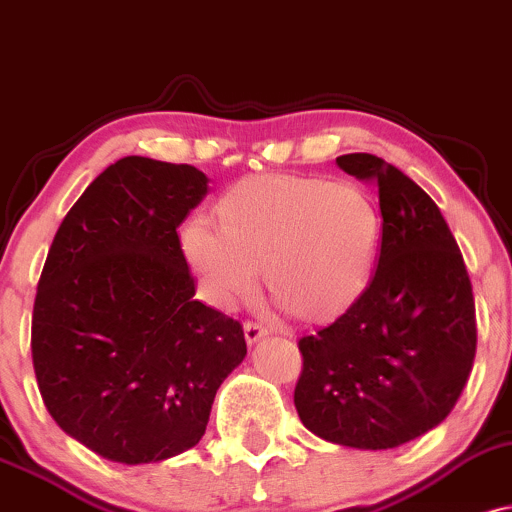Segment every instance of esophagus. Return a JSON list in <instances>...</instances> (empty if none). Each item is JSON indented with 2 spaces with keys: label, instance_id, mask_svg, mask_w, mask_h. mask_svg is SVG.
Segmentation results:
<instances>
[{
  "label": "esophagus",
  "instance_id": "1",
  "mask_svg": "<svg viewBox=\"0 0 512 512\" xmlns=\"http://www.w3.org/2000/svg\"><path fill=\"white\" fill-rule=\"evenodd\" d=\"M266 335H268V330L263 326H258V323H254V321L244 323V338H246V342H249V345H254V342L266 338Z\"/></svg>",
  "mask_w": 512,
  "mask_h": 512
}]
</instances>
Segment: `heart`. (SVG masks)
Segmentation results:
<instances>
[{
    "label": "heart",
    "instance_id": "1",
    "mask_svg": "<svg viewBox=\"0 0 512 512\" xmlns=\"http://www.w3.org/2000/svg\"><path fill=\"white\" fill-rule=\"evenodd\" d=\"M218 227L196 218L182 249L222 309L266 290L304 323L338 321L362 302L376 273L381 210L362 186L299 174H254L215 203Z\"/></svg>",
    "mask_w": 512,
    "mask_h": 512
}]
</instances>
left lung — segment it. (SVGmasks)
<instances>
[{
  "label": "left lung",
  "instance_id": "obj_1",
  "mask_svg": "<svg viewBox=\"0 0 512 512\" xmlns=\"http://www.w3.org/2000/svg\"><path fill=\"white\" fill-rule=\"evenodd\" d=\"M335 162L378 189L381 256L362 302L299 340L294 407L323 441L398 448L441 424L465 388L477 352L472 282L422 186L369 153Z\"/></svg>",
  "mask_w": 512,
  "mask_h": 512
}]
</instances>
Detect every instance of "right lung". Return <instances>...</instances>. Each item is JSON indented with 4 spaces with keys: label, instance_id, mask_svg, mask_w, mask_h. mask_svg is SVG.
I'll use <instances>...</instances> for the list:
<instances>
[{
    "label": "right lung",
    "instance_id": "1",
    "mask_svg": "<svg viewBox=\"0 0 512 512\" xmlns=\"http://www.w3.org/2000/svg\"><path fill=\"white\" fill-rule=\"evenodd\" d=\"M208 194L141 155L93 179L59 225L33 306V366L59 429L112 462L194 448L244 362L242 323L194 299L177 227Z\"/></svg>",
    "mask_w": 512,
    "mask_h": 512
}]
</instances>
